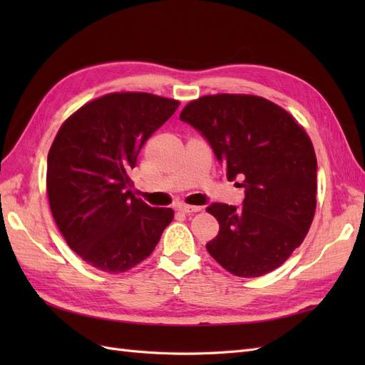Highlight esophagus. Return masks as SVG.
Masks as SVG:
<instances>
[{"label": "esophagus", "mask_w": 365, "mask_h": 365, "mask_svg": "<svg viewBox=\"0 0 365 365\" xmlns=\"http://www.w3.org/2000/svg\"><path fill=\"white\" fill-rule=\"evenodd\" d=\"M201 208H202V207H200V205H185V204H182V205L178 207L180 212H182V213H185V215L201 212Z\"/></svg>", "instance_id": "34e87169"}]
</instances>
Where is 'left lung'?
I'll list each match as a JSON object with an SVG mask.
<instances>
[{
    "label": "left lung",
    "mask_w": 365,
    "mask_h": 365,
    "mask_svg": "<svg viewBox=\"0 0 365 365\" xmlns=\"http://www.w3.org/2000/svg\"><path fill=\"white\" fill-rule=\"evenodd\" d=\"M180 120L208 141L228 180L245 189L242 207L213 202L219 222L207 251L237 277L279 268L302 245L317 207V157L311 138L283 108L257 96H204Z\"/></svg>",
    "instance_id": "left-lung-1"
}]
</instances>
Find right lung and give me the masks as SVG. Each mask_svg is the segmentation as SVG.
<instances>
[{"label":"right lung","mask_w":365,"mask_h":365,"mask_svg":"<svg viewBox=\"0 0 365 365\" xmlns=\"http://www.w3.org/2000/svg\"><path fill=\"white\" fill-rule=\"evenodd\" d=\"M178 106L148 93H114L61 126L47 158L50 208L68 247L91 267L111 274L134 268L172 222V208L132 195L129 170Z\"/></svg>","instance_id":"add662e5"}]
</instances>
